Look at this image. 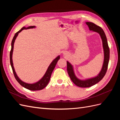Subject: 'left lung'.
<instances>
[{
	"label": "left lung",
	"instance_id": "left-lung-1",
	"mask_svg": "<svg viewBox=\"0 0 120 120\" xmlns=\"http://www.w3.org/2000/svg\"><path fill=\"white\" fill-rule=\"evenodd\" d=\"M86 23L88 26L90 30L96 32L100 34L103 43L104 59L103 67L100 73L95 77L87 79H84V80L79 79L77 77V76L75 75V74L72 65L70 63H69L68 61H67V71L71 80L76 86L81 87V88H88V87L95 85L104 78L107 71L108 64L110 59V49L108 46L106 34H105L103 29L93 22H86Z\"/></svg>",
	"mask_w": 120,
	"mask_h": 120
}]
</instances>
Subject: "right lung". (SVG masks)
<instances>
[{"label":"right lung","mask_w":120,"mask_h":120,"mask_svg":"<svg viewBox=\"0 0 120 120\" xmlns=\"http://www.w3.org/2000/svg\"><path fill=\"white\" fill-rule=\"evenodd\" d=\"M35 26H30L27 27H23L20 30H19L18 32L14 35V37L12 39V41L11 42V49L10 52V62L11 66L12 71L13 72V74L14 75V77H15L16 81L19 82V84L23 86L24 88H26L29 90H41L43 89H44L45 87L48 85V83L49 82L50 77H51L52 74V71H53L54 68H55L56 64L57 63L58 60H59L60 59V56H57L55 59L52 60L51 64H50L49 67H48V69L45 72V74L43 76V77L39 80L38 82H36L34 83H26L23 81H22L21 79L18 77L16 72L14 70V68L13 67V61H12V53L13 51V47H14V43L15 42V40L16 38L19 35V34L20 32L21 31L23 30H27V29H30V28H35Z\"/></svg>","instance_id":"right-lung-1"}]
</instances>
